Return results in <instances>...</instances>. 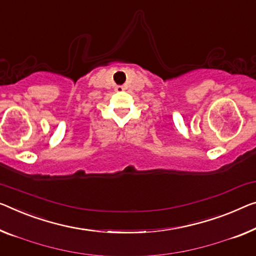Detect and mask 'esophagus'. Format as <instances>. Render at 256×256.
<instances>
[{
  "instance_id": "esophagus-1",
  "label": "esophagus",
  "mask_w": 256,
  "mask_h": 256,
  "mask_svg": "<svg viewBox=\"0 0 256 256\" xmlns=\"http://www.w3.org/2000/svg\"><path fill=\"white\" fill-rule=\"evenodd\" d=\"M116 92H123L125 90L124 86H116Z\"/></svg>"
}]
</instances>
